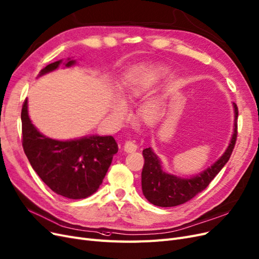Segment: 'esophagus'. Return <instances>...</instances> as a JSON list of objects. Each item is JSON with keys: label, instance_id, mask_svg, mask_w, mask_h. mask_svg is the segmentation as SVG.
Masks as SVG:
<instances>
[{"label": "esophagus", "instance_id": "esophagus-1", "mask_svg": "<svg viewBox=\"0 0 259 259\" xmlns=\"http://www.w3.org/2000/svg\"><path fill=\"white\" fill-rule=\"evenodd\" d=\"M137 149H138V145H137V143H136V141L129 140V141L126 142V143H124V151H126L127 153L136 152Z\"/></svg>", "mask_w": 259, "mask_h": 259}]
</instances>
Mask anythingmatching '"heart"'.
<instances>
[{"instance_id": "1", "label": "heart", "mask_w": 259, "mask_h": 259, "mask_svg": "<svg viewBox=\"0 0 259 259\" xmlns=\"http://www.w3.org/2000/svg\"><path fill=\"white\" fill-rule=\"evenodd\" d=\"M165 73H166L165 69L162 68V66H159V68L153 69L151 71L144 73L143 75H141L140 77H138L137 79L132 81V84L128 91V97L130 99H133V98H137V97H140L141 95H143L148 89L149 85H151V81L153 79L163 76V75H165ZM117 112L118 113L123 112L122 104L118 105ZM139 115H140L141 119L144 122L151 124V123H155L159 120L160 115H161V110H160L159 105H158V103L147 102L140 108Z\"/></svg>"}]
</instances>
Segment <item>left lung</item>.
<instances>
[{"instance_id": "left-lung-1", "label": "left lung", "mask_w": 259, "mask_h": 259, "mask_svg": "<svg viewBox=\"0 0 259 259\" xmlns=\"http://www.w3.org/2000/svg\"><path fill=\"white\" fill-rule=\"evenodd\" d=\"M235 107V130L226 152L202 173L190 179H181L165 173L151 147L143 149L144 165L142 170V190L149 202L157 206L170 207L185 203L204 190L226 164L236 145L238 136V107Z\"/></svg>"}]
</instances>
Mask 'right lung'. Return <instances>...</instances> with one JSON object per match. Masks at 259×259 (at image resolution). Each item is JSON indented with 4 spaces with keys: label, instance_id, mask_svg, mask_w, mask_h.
I'll return each instance as SVG.
<instances>
[{
    "label": "right lung",
    "instance_id": "1",
    "mask_svg": "<svg viewBox=\"0 0 259 259\" xmlns=\"http://www.w3.org/2000/svg\"><path fill=\"white\" fill-rule=\"evenodd\" d=\"M61 60L48 64L40 75L56 70ZM75 60H68L71 66ZM22 147L38 177L56 194L69 199H85L102 184L118 146L112 136H91L72 141L46 138L33 126L28 100L21 110Z\"/></svg>",
    "mask_w": 259,
    "mask_h": 259
}]
</instances>
